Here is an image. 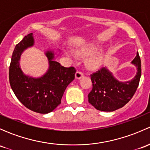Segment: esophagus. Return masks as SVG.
Segmentation results:
<instances>
[{
  "label": "esophagus",
  "mask_w": 150,
  "mask_h": 150,
  "mask_svg": "<svg viewBox=\"0 0 150 150\" xmlns=\"http://www.w3.org/2000/svg\"><path fill=\"white\" fill-rule=\"evenodd\" d=\"M83 72H80V71L76 72V73H75V78H76V79H81V78H83Z\"/></svg>",
  "instance_id": "esophagus-1"
}]
</instances>
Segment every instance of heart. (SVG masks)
<instances>
[{
  "instance_id": "1",
  "label": "heart",
  "mask_w": 150,
  "mask_h": 150,
  "mask_svg": "<svg viewBox=\"0 0 150 150\" xmlns=\"http://www.w3.org/2000/svg\"><path fill=\"white\" fill-rule=\"evenodd\" d=\"M99 46L93 43H88L77 48L76 53L86 58V65L89 69H96L102 66L105 59V52L99 51ZM69 55H71L67 53Z\"/></svg>"
}]
</instances>
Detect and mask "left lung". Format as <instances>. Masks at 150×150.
Listing matches in <instances>:
<instances>
[{"mask_svg":"<svg viewBox=\"0 0 150 150\" xmlns=\"http://www.w3.org/2000/svg\"><path fill=\"white\" fill-rule=\"evenodd\" d=\"M131 64L137 67V73L131 81H118L107 67L91 75L93 88L88 95L89 103L104 112L115 111L128 103L139 83L142 68L138 52Z\"/></svg>","mask_w":150,"mask_h":150,"instance_id":"8db88e82","label":"left lung"}]
</instances>
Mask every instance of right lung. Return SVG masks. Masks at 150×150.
Listing matches in <instances>:
<instances>
[{"instance_id": "obj_1", "label": "right lung", "mask_w": 150, "mask_h": 150, "mask_svg": "<svg viewBox=\"0 0 150 150\" xmlns=\"http://www.w3.org/2000/svg\"><path fill=\"white\" fill-rule=\"evenodd\" d=\"M34 44L32 33L15 46L9 67V83L15 96L23 105L35 112L47 114L61 104L66 88L75 79L76 70L72 67L62 66L56 61L59 54L48 49L44 53L48 62L46 73L38 78L25 74L19 60L22 53Z\"/></svg>"}]
</instances>
